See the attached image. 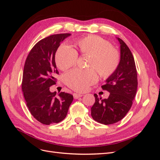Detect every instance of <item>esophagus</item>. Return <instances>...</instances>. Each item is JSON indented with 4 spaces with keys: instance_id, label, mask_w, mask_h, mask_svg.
<instances>
[{
    "instance_id": "1",
    "label": "esophagus",
    "mask_w": 160,
    "mask_h": 160,
    "mask_svg": "<svg viewBox=\"0 0 160 160\" xmlns=\"http://www.w3.org/2000/svg\"><path fill=\"white\" fill-rule=\"evenodd\" d=\"M83 96V95L82 94H80V93H73V97L75 99H78L79 98H81V97Z\"/></svg>"
}]
</instances>
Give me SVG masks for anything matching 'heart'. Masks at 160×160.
<instances>
[{"label": "heart", "mask_w": 160, "mask_h": 160, "mask_svg": "<svg viewBox=\"0 0 160 160\" xmlns=\"http://www.w3.org/2000/svg\"><path fill=\"white\" fill-rule=\"evenodd\" d=\"M76 45L81 55L89 57L88 65L92 68L76 69L67 73L65 82L69 88L76 91H85L98 80L95 69L103 78H108L117 69L120 59L119 52L104 38L88 35L79 39ZM77 58V51L70 45L64 44L56 52L55 62L61 70L66 71L76 65Z\"/></svg>", "instance_id": "b5f03b06"}]
</instances>
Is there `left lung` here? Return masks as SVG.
<instances>
[{
  "instance_id": "obj_1",
  "label": "left lung",
  "mask_w": 160,
  "mask_h": 160,
  "mask_svg": "<svg viewBox=\"0 0 160 160\" xmlns=\"http://www.w3.org/2000/svg\"><path fill=\"white\" fill-rule=\"evenodd\" d=\"M120 44V61L117 69L101 86L109 91L108 99L94 94L95 102L91 108L93 119L109 125L122 120L129 111L138 88V75L134 58L125 42L117 38Z\"/></svg>"
}]
</instances>
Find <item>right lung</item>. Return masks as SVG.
I'll list each match as a JSON object with an SVG mask.
<instances>
[{"label":"right lung","instance_id":"right-lung-1","mask_svg":"<svg viewBox=\"0 0 160 160\" xmlns=\"http://www.w3.org/2000/svg\"><path fill=\"white\" fill-rule=\"evenodd\" d=\"M71 35L57 34L42 38L32 47L27 57L22 75V90L31 115L45 125L59 123L67 116L73 97L61 92H51L59 74L55 52L60 43Z\"/></svg>","mask_w":160,"mask_h":160}]
</instances>
